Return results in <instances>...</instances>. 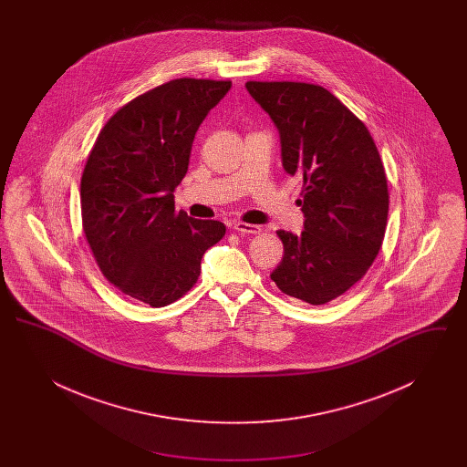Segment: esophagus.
<instances>
[{
    "instance_id": "34e87169",
    "label": "esophagus",
    "mask_w": 467,
    "mask_h": 467,
    "mask_svg": "<svg viewBox=\"0 0 467 467\" xmlns=\"http://www.w3.org/2000/svg\"><path fill=\"white\" fill-rule=\"evenodd\" d=\"M233 229L242 233V234H259L261 233V227L255 225V223H233Z\"/></svg>"
}]
</instances>
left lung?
Returning a JSON list of instances; mask_svg holds the SVG:
<instances>
[{
    "instance_id": "8db88e82",
    "label": "left lung",
    "mask_w": 467,
    "mask_h": 467,
    "mask_svg": "<svg viewBox=\"0 0 467 467\" xmlns=\"http://www.w3.org/2000/svg\"><path fill=\"white\" fill-rule=\"evenodd\" d=\"M280 131L282 162L303 182L305 231H276L284 294L326 305L368 273L383 244L389 185L366 124L329 90L305 82H246Z\"/></svg>"
}]
</instances>
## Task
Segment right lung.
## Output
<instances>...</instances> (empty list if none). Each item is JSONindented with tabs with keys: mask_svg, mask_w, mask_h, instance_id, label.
Returning a JSON list of instances; mask_svg holds the SVG:
<instances>
[{
	"mask_svg": "<svg viewBox=\"0 0 467 467\" xmlns=\"http://www.w3.org/2000/svg\"><path fill=\"white\" fill-rule=\"evenodd\" d=\"M231 80L175 78L136 96L98 134L80 180L82 229L113 287L152 308L200 278L202 254L225 225L175 210L196 131Z\"/></svg>",
	"mask_w": 467,
	"mask_h": 467,
	"instance_id": "add662e5",
	"label": "right lung"
}]
</instances>
